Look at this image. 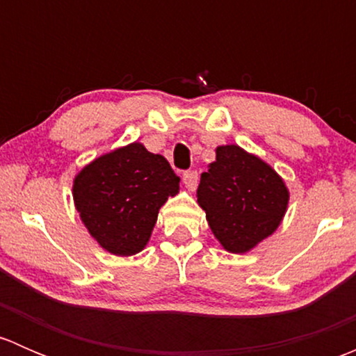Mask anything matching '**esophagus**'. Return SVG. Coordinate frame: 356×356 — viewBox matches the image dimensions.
Here are the masks:
<instances>
[{
    "instance_id": "34e87169",
    "label": "esophagus",
    "mask_w": 356,
    "mask_h": 356,
    "mask_svg": "<svg viewBox=\"0 0 356 356\" xmlns=\"http://www.w3.org/2000/svg\"><path fill=\"white\" fill-rule=\"evenodd\" d=\"M198 172L196 170H188L184 172V175H182V181H184L186 188L189 189V191H195L196 186H198Z\"/></svg>"
}]
</instances>
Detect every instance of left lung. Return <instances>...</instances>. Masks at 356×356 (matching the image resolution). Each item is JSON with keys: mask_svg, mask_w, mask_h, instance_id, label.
Here are the masks:
<instances>
[{"mask_svg": "<svg viewBox=\"0 0 356 356\" xmlns=\"http://www.w3.org/2000/svg\"><path fill=\"white\" fill-rule=\"evenodd\" d=\"M201 174L198 204L229 253H248L275 232L284 218L289 191L281 175L238 145L218 146Z\"/></svg>", "mask_w": 356, "mask_h": 356, "instance_id": "1", "label": "left lung"}]
</instances>
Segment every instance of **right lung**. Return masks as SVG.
Listing matches in <instances>:
<instances>
[{
  "mask_svg": "<svg viewBox=\"0 0 356 356\" xmlns=\"http://www.w3.org/2000/svg\"><path fill=\"white\" fill-rule=\"evenodd\" d=\"M179 182L163 156L136 141L86 165L75 175L72 195L98 245L117 257H131L148 245L158 210L177 195Z\"/></svg>",
  "mask_w": 356,
  "mask_h": 356,
  "instance_id": "obj_1",
  "label": "right lung"
}]
</instances>
